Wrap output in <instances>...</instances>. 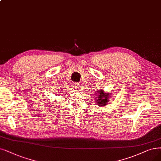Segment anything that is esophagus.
<instances>
[{
    "mask_svg": "<svg viewBox=\"0 0 161 161\" xmlns=\"http://www.w3.org/2000/svg\"><path fill=\"white\" fill-rule=\"evenodd\" d=\"M80 84L79 82H76V83H75V84L73 85V86L75 88V89H79L80 87Z\"/></svg>",
    "mask_w": 161,
    "mask_h": 161,
    "instance_id": "obj_1",
    "label": "esophagus"
}]
</instances>
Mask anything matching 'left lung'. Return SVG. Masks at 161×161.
I'll return each instance as SVG.
<instances>
[{"label": "left lung", "mask_w": 161, "mask_h": 161, "mask_svg": "<svg viewBox=\"0 0 161 161\" xmlns=\"http://www.w3.org/2000/svg\"><path fill=\"white\" fill-rule=\"evenodd\" d=\"M97 99L96 100V102L98 103V105L100 106H103L106 105L108 102V98L110 96L109 94H106L103 91H97ZM109 94V93H108Z\"/></svg>", "instance_id": "left-lung-1"}]
</instances>
